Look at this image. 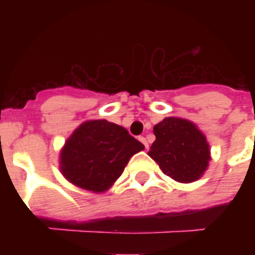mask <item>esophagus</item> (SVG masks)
Masks as SVG:
<instances>
[{
    "mask_svg": "<svg viewBox=\"0 0 255 255\" xmlns=\"http://www.w3.org/2000/svg\"><path fill=\"white\" fill-rule=\"evenodd\" d=\"M139 140H140V141H141V143L144 144V147H145V149H148V147H149V145H148L147 139H145L144 136H139Z\"/></svg>",
    "mask_w": 255,
    "mask_h": 255,
    "instance_id": "obj_1",
    "label": "esophagus"
}]
</instances>
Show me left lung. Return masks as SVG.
Returning <instances> with one entry per match:
<instances>
[{"instance_id": "left-lung-1", "label": "left lung", "mask_w": 255, "mask_h": 255, "mask_svg": "<svg viewBox=\"0 0 255 255\" xmlns=\"http://www.w3.org/2000/svg\"><path fill=\"white\" fill-rule=\"evenodd\" d=\"M156 140L148 155L164 173L178 182H192L202 176L210 160L206 137L192 122L165 118L153 127Z\"/></svg>"}]
</instances>
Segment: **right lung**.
<instances>
[{
    "label": "right lung",
    "instance_id": "1",
    "mask_svg": "<svg viewBox=\"0 0 255 255\" xmlns=\"http://www.w3.org/2000/svg\"><path fill=\"white\" fill-rule=\"evenodd\" d=\"M144 145L126 128L107 120H90L78 127L61 152V170L69 181L100 193L123 173Z\"/></svg>",
    "mask_w": 255,
    "mask_h": 255
}]
</instances>
